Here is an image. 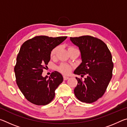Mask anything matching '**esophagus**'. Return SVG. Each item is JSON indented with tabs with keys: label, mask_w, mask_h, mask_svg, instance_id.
<instances>
[{
	"label": "esophagus",
	"mask_w": 127,
	"mask_h": 127,
	"mask_svg": "<svg viewBox=\"0 0 127 127\" xmlns=\"http://www.w3.org/2000/svg\"><path fill=\"white\" fill-rule=\"evenodd\" d=\"M69 78V77H66V76H64L63 77V79H64V80H67V79H68Z\"/></svg>",
	"instance_id": "obj_1"
}]
</instances>
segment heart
I'll use <instances>...</instances> for the list:
<instances>
[{"label": "heart", "instance_id": "1", "mask_svg": "<svg viewBox=\"0 0 127 127\" xmlns=\"http://www.w3.org/2000/svg\"><path fill=\"white\" fill-rule=\"evenodd\" d=\"M59 46H56L51 50L50 52V58L51 59L55 58L57 53L59 51ZM74 49H75L72 46H69L68 48V51H70L71 50H74ZM58 69L60 72L62 73H63L64 74H68L69 73H70V71H71L72 68L71 66H69V65H67V64H62L61 65L59 66Z\"/></svg>", "mask_w": 127, "mask_h": 127}]
</instances>
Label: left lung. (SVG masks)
<instances>
[{
  "instance_id": "left-lung-1",
  "label": "left lung",
  "mask_w": 127,
  "mask_h": 127,
  "mask_svg": "<svg viewBox=\"0 0 127 127\" xmlns=\"http://www.w3.org/2000/svg\"><path fill=\"white\" fill-rule=\"evenodd\" d=\"M79 49L82 63L74 73L78 84L74 90L76 97L82 102L92 103L101 97L106 91L113 76L112 56L105 43L99 38L86 35L70 37Z\"/></svg>"
}]
</instances>
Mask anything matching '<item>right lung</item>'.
I'll list each match as a JSON object with an SVG mask.
<instances>
[{
    "label": "right lung",
    "mask_w": 127,
    "mask_h": 127,
    "mask_svg": "<svg viewBox=\"0 0 127 127\" xmlns=\"http://www.w3.org/2000/svg\"><path fill=\"white\" fill-rule=\"evenodd\" d=\"M36 36L22 44L17 57L14 72L16 83L26 99L37 105H45L55 97V91L63 81L57 71L43 77V69L50 60V52L66 38Z\"/></svg>",
    "instance_id": "obj_1"
}]
</instances>
